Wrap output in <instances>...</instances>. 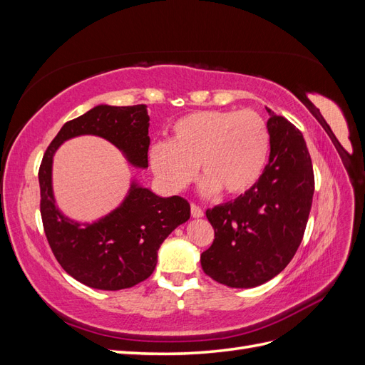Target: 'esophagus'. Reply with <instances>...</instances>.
I'll use <instances>...</instances> for the list:
<instances>
[{"instance_id": "esophagus-1", "label": "esophagus", "mask_w": 365, "mask_h": 365, "mask_svg": "<svg viewBox=\"0 0 365 365\" xmlns=\"http://www.w3.org/2000/svg\"><path fill=\"white\" fill-rule=\"evenodd\" d=\"M190 212H192V216H193V217H202V216H204L202 208L197 207L196 204H192V205H190Z\"/></svg>"}]
</instances>
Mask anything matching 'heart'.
I'll return each instance as SVG.
<instances>
[{
	"label": "heart",
	"mask_w": 365,
	"mask_h": 365,
	"mask_svg": "<svg viewBox=\"0 0 365 365\" xmlns=\"http://www.w3.org/2000/svg\"><path fill=\"white\" fill-rule=\"evenodd\" d=\"M269 146L267 121L251 109L201 111L176 121L170 141L155 143L149 161L157 178L172 192L185 189L200 164L205 196L220 189L244 195L259 182Z\"/></svg>",
	"instance_id": "heart-1"
}]
</instances>
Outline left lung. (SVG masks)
<instances>
[{
  "label": "left lung",
  "mask_w": 365,
  "mask_h": 365,
  "mask_svg": "<svg viewBox=\"0 0 365 365\" xmlns=\"http://www.w3.org/2000/svg\"><path fill=\"white\" fill-rule=\"evenodd\" d=\"M268 113L271 152L259 182L207 210L215 240L201 254V267L230 288H256L280 274L302 244L312 207L314 169L302 132Z\"/></svg>",
  "instance_id": "8db88e82"
}]
</instances>
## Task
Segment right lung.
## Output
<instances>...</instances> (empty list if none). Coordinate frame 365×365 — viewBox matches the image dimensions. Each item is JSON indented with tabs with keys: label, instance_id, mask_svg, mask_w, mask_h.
<instances>
[{
	"label": "right lung",
	"instance_id": "1",
	"mask_svg": "<svg viewBox=\"0 0 365 365\" xmlns=\"http://www.w3.org/2000/svg\"><path fill=\"white\" fill-rule=\"evenodd\" d=\"M149 126L146 105H97L65 123L43 153L39 187L46 236L61 267L93 289L120 291L146 280L157 267L164 239L190 219V205L181 196L161 197L130 178L126 196L113 212L79 222L58 207L54 155L65 141L94 135L115 146L132 168L148 169Z\"/></svg>",
	"mask_w": 365,
	"mask_h": 365
}]
</instances>
